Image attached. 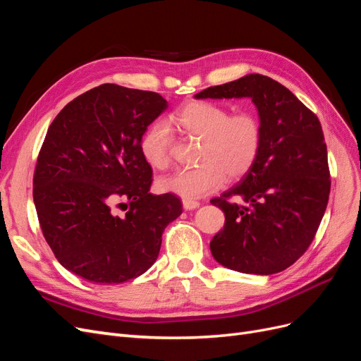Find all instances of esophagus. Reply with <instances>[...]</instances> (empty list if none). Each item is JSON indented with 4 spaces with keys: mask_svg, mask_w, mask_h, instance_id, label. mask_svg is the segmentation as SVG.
Masks as SVG:
<instances>
[{
    "mask_svg": "<svg viewBox=\"0 0 361 361\" xmlns=\"http://www.w3.org/2000/svg\"><path fill=\"white\" fill-rule=\"evenodd\" d=\"M183 209L185 211H192V209H195V207H199L200 206V202H197V200H187V199H183Z\"/></svg>",
    "mask_w": 361,
    "mask_h": 361,
    "instance_id": "34e87169",
    "label": "esophagus"
}]
</instances>
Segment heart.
<instances>
[{
	"mask_svg": "<svg viewBox=\"0 0 361 361\" xmlns=\"http://www.w3.org/2000/svg\"><path fill=\"white\" fill-rule=\"evenodd\" d=\"M183 135L200 140L197 167L179 170L158 180L164 192L194 200L221 188L227 174L238 179L251 170L260 154L264 129L255 111L232 113L224 105L191 101L171 116ZM174 137L164 120L152 123L140 140V152L150 167L164 170L170 164Z\"/></svg>",
	"mask_w": 361,
	"mask_h": 361,
	"instance_id": "obj_1",
	"label": "heart"
}]
</instances>
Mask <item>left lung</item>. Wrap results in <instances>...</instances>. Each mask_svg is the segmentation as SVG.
<instances>
[{"label":"left lung","mask_w":361,"mask_h":361,"mask_svg":"<svg viewBox=\"0 0 361 361\" xmlns=\"http://www.w3.org/2000/svg\"><path fill=\"white\" fill-rule=\"evenodd\" d=\"M195 97H251L264 129L255 166L211 200L226 215L211 241L212 256L245 274L289 268L312 244L329 203L331 179L319 118L285 85L259 73L207 87Z\"/></svg>","instance_id":"obj_1"}]
</instances>
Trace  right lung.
<instances>
[{
  "mask_svg": "<svg viewBox=\"0 0 361 361\" xmlns=\"http://www.w3.org/2000/svg\"><path fill=\"white\" fill-rule=\"evenodd\" d=\"M167 108L155 92L102 84L54 118L32 178L40 228L60 264L97 285L135 279L157 260L162 232L182 214L167 192L150 194L140 152L147 126ZM126 207L118 216L114 207Z\"/></svg>",
  "mask_w": 361,
  "mask_h": 361,
  "instance_id": "1",
  "label": "right lung"
}]
</instances>
